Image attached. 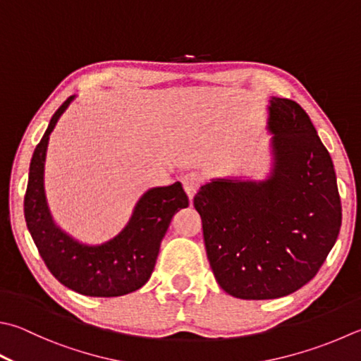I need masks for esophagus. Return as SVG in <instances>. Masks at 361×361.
Segmentation results:
<instances>
[{"label":"esophagus","instance_id":"34e87169","mask_svg":"<svg viewBox=\"0 0 361 361\" xmlns=\"http://www.w3.org/2000/svg\"><path fill=\"white\" fill-rule=\"evenodd\" d=\"M182 185L183 190H185V193L188 195V198L192 200L196 192L200 190V187L202 185V178L198 173H187L182 178Z\"/></svg>","mask_w":361,"mask_h":361}]
</instances>
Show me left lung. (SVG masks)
Here are the masks:
<instances>
[{"label": "left lung", "instance_id": "left-lung-1", "mask_svg": "<svg viewBox=\"0 0 361 361\" xmlns=\"http://www.w3.org/2000/svg\"><path fill=\"white\" fill-rule=\"evenodd\" d=\"M275 166L264 182L216 179L196 193L207 259L229 295L269 300L316 276L341 228L333 161L307 111L270 100Z\"/></svg>", "mask_w": 361, "mask_h": 361}]
</instances>
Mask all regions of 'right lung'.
Instances as JSON below:
<instances>
[{
    "label": "right lung",
    "mask_w": 361,
    "mask_h": 361,
    "mask_svg": "<svg viewBox=\"0 0 361 361\" xmlns=\"http://www.w3.org/2000/svg\"><path fill=\"white\" fill-rule=\"evenodd\" d=\"M61 105L34 149L25 220L47 269L56 280L81 295L119 297L145 286L157 261L161 239L179 209L188 207L180 182L151 188L142 195L130 221L119 235L99 247L78 243L53 223L44 193V161L51 130L72 102Z\"/></svg>",
    "instance_id": "1"
}]
</instances>
